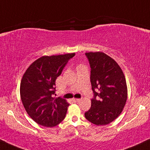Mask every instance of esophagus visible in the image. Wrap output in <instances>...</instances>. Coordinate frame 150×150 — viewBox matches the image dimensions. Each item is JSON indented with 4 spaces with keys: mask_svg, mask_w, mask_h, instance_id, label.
I'll return each instance as SVG.
<instances>
[{
    "mask_svg": "<svg viewBox=\"0 0 150 150\" xmlns=\"http://www.w3.org/2000/svg\"><path fill=\"white\" fill-rule=\"evenodd\" d=\"M81 99H73V101H74V102H80Z\"/></svg>",
    "mask_w": 150,
    "mask_h": 150,
    "instance_id": "esophagus-1",
    "label": "esophagus"
}]
</instances>
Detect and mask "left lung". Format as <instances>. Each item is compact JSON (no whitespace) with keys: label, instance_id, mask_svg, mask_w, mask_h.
<instances>
[{"label":"left lung","instance_id":"obj_1","mask_svg":"<svg viewBox=\"0 0 150 150\" xmlns=\"http://www.w3.org/2000/svg\"><path fill=\"white\" fill-rule=\"evenodd\" d=\"M86 55L91 67L90 82L94 98L85 117L97 126L106 125L120 115L125 106L126 79L119 64L106 53L98 51Z\"/></svg>","mask_w":150,"mask_h":150}]
</instances>
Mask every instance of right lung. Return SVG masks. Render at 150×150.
<instances>
[{
  "instance_id": "add662e5",
  "label": "right lung",
  "mask_w": 150,
  "mask_h": 150,
  "mask_svg": "<svg viewBox=\"0 0 150 150\" xmlns=\"http://www.w3.org/2000/svg\"><path fill=\"white\" fill-rule=\"evenodd\" d=\"M75 53L44 55L33 62L25 71L20 85V95L27 113L38 125L53 127L65 117V99L53 97L55 81Z\"/></svg>"
}]
</instances>
